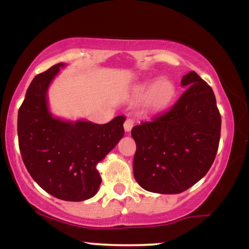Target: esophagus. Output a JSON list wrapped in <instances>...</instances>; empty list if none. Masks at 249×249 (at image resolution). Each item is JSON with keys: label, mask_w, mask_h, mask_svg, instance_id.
I'll use <instances>...</instances> for the list:
<instances>
[{"label": "esophagus", "mask_w": 249, "mask_h": 249, "mask_svg": "<svg viewBox=\"0 0 249 249\" xmlns=\"http://www.w3.org/2000/svg\"><path fill=\"white\" fill-rule=\"evenodd\" d=\"M133 125H134V119L133 118H127L126 121H125V123H124L125 131H126V132H130V131L132 130Z\"/></svg>", "instance_id": "obj_1"}]
</instances>
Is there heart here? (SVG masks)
Returning <instances> with one entry per match:
<instances>
[{"label":"heart","mask_w":249,"mask_h":249,"mask_svg":"<svg viewBox=\"0 0 249 249\" xmlns=\"http://www.w3.org/2000/svg\"><path fill=\"white\" fill-rule=\"evenodd\" d=\"M142 96L151 95V101L156 107H164L172 99L174 85L171 81L161 79L157 84H145L139 89Z\"/></svg>","instance_id":"obj_1"}]
</instances>
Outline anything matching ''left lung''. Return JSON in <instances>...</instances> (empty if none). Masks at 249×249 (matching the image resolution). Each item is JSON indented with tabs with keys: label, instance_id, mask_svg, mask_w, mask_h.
Masks as SVG:
<instances>
[{
	"label": "left lung",
	"instance_id": "1",
	"mask_svg": "<svg viewBox=\"0 0 249 249\" xmlns=\"http://www.w3.org/2000/svg\"><path fill=\"white\" fill-rule=\"evenodd\" d=\"M181 85L186 90L172 107L131 132L134 179L150 192H184L208 172L218 152L221 116L212 88L196 71Z\"/></svg>",
	"mask_w": 249,
	"mask_h": 249
}]
</instances>
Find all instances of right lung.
Instances as JSON below:
<instances>
[{
	"mask_svg": "<svg viewBox=\"0 0 249 249\" xmlns=\"http://www.w3.org/2000/svg\"><path fill=\"white\" fill-rule=\"evenodd\" d=\"M63 65H53L30 83L18 110V146L28 172L45 192L67 201H83L98 191L102 179L96 165L123 138L125 117L99 125L51 116L48 87Z\"/></svg>",
	"mask_w": 249,
	"mask_h": 249,
	"instance_id": "1",
	"label": "right lung"
}]
</instances>
